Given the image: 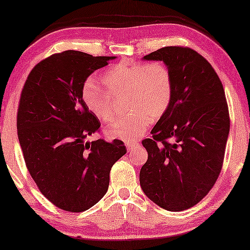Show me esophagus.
I'll return each instance as SVG.
<instances>
[{
  "label": "esophagus",
  "mask_w": 250,
  "mask_h": 250,
  "mask_svg": "<svg viewBox=\"0 0 250 250\" xmlns=\"http://www.w3.org/2000/svg\"><path fill=\"white\" fill-rule=\"evenodd\" d=\"M137 144H139V143H126L125 147L128 148V150H131V149H133L135 146H137Z\"/></svg>",
  "instance_id": "34e87169"
}]
</instances>
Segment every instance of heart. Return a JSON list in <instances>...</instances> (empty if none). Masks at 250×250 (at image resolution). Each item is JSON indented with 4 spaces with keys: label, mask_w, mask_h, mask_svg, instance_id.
Returning <instances> with one entry per match:
<instances>
[{
    "label": "heart",
    "mask_w": 250,
    "mask_h": 250,
    "mask_svg": "<svg viewBox=\"0 0 250 250\" xmlns=\"http://www.w3.org/2000/svg\"><path fill=\"white\" fill-rule=\"evenodd\" d=\"M102 82L107 90L92 79L84 82L82 99L93 116L109 122L114 118L111 95L126 93V110L130 113L106 129V133L113 139L135 143L144 135L150 120L160 119L172 102L171 72L160 62H120L103 74Z\"/></svg>",
    "instance_id": "obj_1"
}]
</instances>
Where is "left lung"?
<instances>
[{
  "label": "left lung",
  "mask_w": 250,
  "mask_h": 250,
  "mask_svg": "<svg viewBox=\"0 0 250 250\" xmlns=\"http://www.w3.org/2000/svg\"><path fill=\"white\" fill-rule=\"evenodd\" d=\"M143 60L163 61L173 98L151 139L142 142L148 159L141 187L164 209H188L209 192L221 171L230 131L225 90L209 62L187 47H164Z\"/></svg>",
  "instance_id": "8db88e82"
}]
</instances>
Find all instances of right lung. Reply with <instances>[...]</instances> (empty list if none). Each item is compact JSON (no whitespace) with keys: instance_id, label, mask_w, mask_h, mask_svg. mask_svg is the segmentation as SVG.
Returning a JSON list of instances; mask_svg holds the SVG:
<instances>
[{"instance_id":"1","label":"right lung","mask_w":250,"mask_h":250,"mask_svg":"<svg viewBox=\"0 0 250 250\" xmlns=\"http://www.w3.org/2000/svg\"><path fill=\"white\" fill-rule=\"evenodd\" d=\"M116 57L66 50L41 61L29 74L17 114L20 147L32 178L61 209L81 213L103 198L124 143L87 139L100 128L82 99L91 74Z\"/></svg>"}]
</instances>
